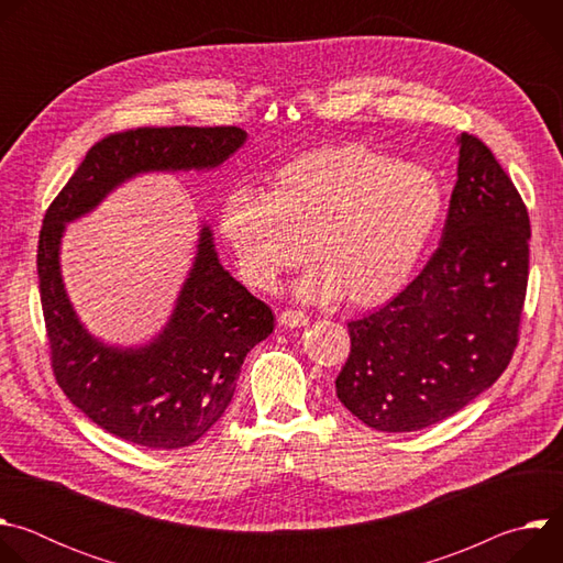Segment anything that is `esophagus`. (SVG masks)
I'll return each mask as SVG.
<instances>
[{"label": "esophagus", "instance_id": "34e87169", "mask_svg": "<svg viewBox=\"0 0 563 563\" xmlns=\"http://www.w3.org/2000/svg\"><path fill=\"white\" fill-rule=\"evenodd\" d=\"M278 323L283 328H305V325H309V316L300 309H285L278 316Z\"/></svg>", "mask_w": 563, "mask_h": 563}]
</instances>
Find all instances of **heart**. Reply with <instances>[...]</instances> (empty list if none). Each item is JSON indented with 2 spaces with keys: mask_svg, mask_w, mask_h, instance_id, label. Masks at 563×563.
<instances>
[{
  "mask_svg": "<svg viewBox=\"0 0 563 563\" xmlns=\"http://www.w3.org/2000/svg\"><path fill=\"white\" fill-rule=\"evenodd\" d=\"M434 172L341 144L309 151L280 167L265 194L233 189L220 205V233L243 278L274 289L305 261L316 267L298 294L376 307L412 276L445 213Z\"/></svg>",
  "mask_w": 563,
  "mask_h": 563,
  "instance_id": "heart-1",
  "label": "heart"
}]
</instances>
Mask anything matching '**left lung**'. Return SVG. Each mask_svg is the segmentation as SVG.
<instances>
[{"label":"left lung","instance_id":"1","mask_svg":"<svg viewBox=\"0 0 563 563\" xmlns=\"http://www.w3.org/2000/svg\"><path fill=\"white\" fill-rule=\"evenodd\" d=\"M441 245L378 311L350 320L341 404L380 432L430 428L488 389L519 343L528 287V209L493 151L459 135Z\"/></svg>","mask_w":563,"mask_h":563}]
</instances>
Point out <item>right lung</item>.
<instances>
[{
  "instance_id": "right-lung-1",
  "label": "right lung",
  "mask_w": 563,
  "mask_h": 563,
  "mask_svg": "<svg viewBox=\"0 0 563 563\" xmlns=\"http://www.w3.org/2000/svg\"><path fill=\"white\" fill-rule=\"evenodd\" d=\"M238 126H142L93 144L44 216L40 298L51 367L70 404L102 430L151 450L196 443L224 415L245 356L274 332L272 309L218 261L213 233L198 252L165 330L142 347L98 341L79 323L59 272L66 222L148 172L220 167L245 144Z\"/></svg>"
}]
</instances>
